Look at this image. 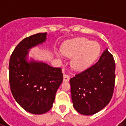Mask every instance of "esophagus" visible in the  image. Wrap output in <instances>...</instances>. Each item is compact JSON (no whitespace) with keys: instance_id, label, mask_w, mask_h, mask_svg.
<instances>
[{"instance_id":"esophagus-1","label":"esophagus","mask_w":126,"mask_h":126,"mask_svg":"<svg viewBox=\"0 0 126 126\" xmlns=\"http://www.w3.org/2000/svg\"><path fill=\"white\" fill-rule=\"evenodd\" d=\"M69 79H70V78H69V75H66V74H64V75H63V81H65V82H68V81L69 80Z\"/></svg>"}]
</instances>
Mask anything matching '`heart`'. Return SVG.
Returning <instances> with one entry per match:
<instances>
[{
  "mask_svg": "<svg viewBox=\"0 0 126 126\" xmlns=\"http://www.w3.org/2000/svg\"><path fill=\"white\" fill-rule=\"evenodd\" d=\"M100 52L101 47L98 42L79 38L64 44L62 51H57V55L72 57L71 67L76 71H82L94 63Z\"/></svg>",
  "mask_w": 126,
  "mask_h": 126,
  "instance_id": "obj_1",
  "label": "heart"
}]
</instances>
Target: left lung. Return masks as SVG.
Masks as SVG:
<instances>
[{
  "label": "left lung",
  "instance_id": "1",
  "mask_svg": "<svg viewBox=\"0 0 126 126\" xmlns=\"http://www.w3.org/2000/svg\"><path fill=\"white\" fill-rule=\"evenodd\" d=\"M115 77V61L106 49L97 63L70 79L75 110L92 115L105 107L113 95Z\"/></svg>",
  "mask_w": 126,
  "mask_h": 126
}]
</instances>
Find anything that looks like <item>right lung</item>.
<instances>
[{"instance_id":"add662e5","label":"right lung","mask_w":126,"mask_h":126,"mask_svg":"<svg viewBox=\"0 0 126 126\" xmlns=\"http://www.w3.org/2000/svg\"><path fill=\"white\" fill-rule=\"evenodd\" d=\"M46 35V32H41L25 38L13 51L9 62V82L13 97L23 109L34 114L50 110L63 79L61 68L26 61L29 49L43 43Z\"/></svg>"}]
</instances>
